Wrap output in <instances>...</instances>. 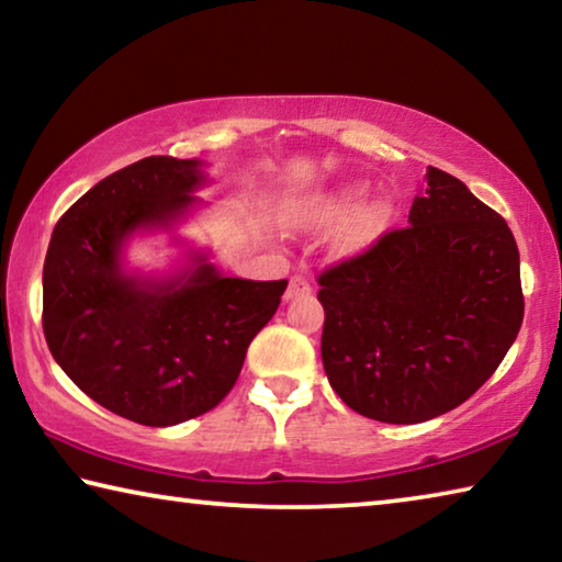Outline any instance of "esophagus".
Here are the masks:
<instances>
[{
    "label": "esophagus",
    "instance_id": "obj_1",
    "mask_svg": "<svg viewBox=\"0 0 562 562\" xmlns=\"http://www.w3.org/2000/svg\"><path fill=\"white\" fill-rule=\"evenodd\" d=\"M312 288L310 282L302 278V274H294V278L290 280V288L288 292H284V300H294V297H304V294H310Z\"/></svg>",
    "mask_w": 562,
    "mask_h": 562
}]
</instances>
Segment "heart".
Instances as JSON below:
<instances>
[{
    "label": "heart",
    "instance_id": "heart-1",
    "mask_svg": "<svg viewBox=\"0 0 562 562\" xmlns=\"http://www.w3.org/2000/svg\"><path fill=\"white\" fill-rule=\"evenodd\" d=\"M361 195H364L361 183H345L325 193L304 195L292 203L288 223L302 231H329L345 223L335 237V247L339 255H357L374 243L389 217V205L384 201L359 205Z\"/></svg>",
    "mask_w": 562,
    "mask_h": 562
}]
</instances>
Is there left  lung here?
I'll return each mask as SVG.
<instances>
[{"label":"left lung","instance_id":"left-lung-1","mask_svg":"<svg viewBox=\"0 0 562 562\" xmlns=\"http://www.w3.org/2000/svg\"><path fill=\"white\" fill-rule=\"evenodd\" d=\"M317 282L329 384L384 424H422L463 404L496 372L522 322L508 223L434 166L408 225Z\"/></svg>","mask_w":562,"mask_h":562}]
</instances>
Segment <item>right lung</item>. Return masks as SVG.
Listing matches in <instances>:
<instances>
[{
  "instance_id": "right-lung-1",
  "label": "right lung",
  "mask_w": 562,
  "mask_h": 562,
  "mask_svg": "<svg viewBox=\"0 0 562 562\" xmlns=\"http://www.w3.org/2000/svg\"><path fill=\"white\" fill-rule=\"evenodd\" d=\"M203 183L198 160L148 156L83 193L46 250L42 327L52 357L93 402L144 426L221 404L288 288L223 278L201 252L176 278L123 270L128 237L180 221Z\"/></svg>"
}]
</instances>
